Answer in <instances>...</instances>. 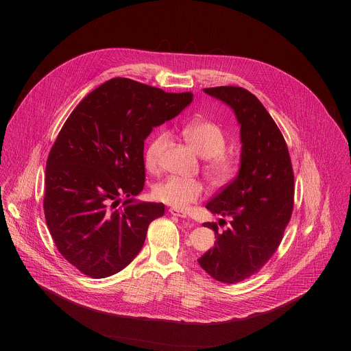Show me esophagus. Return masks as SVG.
<instances>
[{
  "instance_id": "1",
  "label": "esophagus",
  "mask_w": 351,
  "mask_h": 351,
  "mask_svg": "<svg viewBox=\"0 0 351 351\" xmlns=\"http://www.w3.org/2000/svg\"><path fill=\"white\" fill-rule=\"evenodd\" d=\"M169 214L173 215V217H179V218H186L187 217V214L183 210H179V208H169Z\"/></svg>"
}]
</instances>
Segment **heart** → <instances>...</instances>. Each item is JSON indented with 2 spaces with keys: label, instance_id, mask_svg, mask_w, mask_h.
Returning <instances> with one entry per match:
<instances>
[{
  "label": "heart",
  "instance_id": "b5f03b06",
  "mask_svg": "<svg viewBox=\"0 0 351 351\" xmlns=\"http://www.w3.org/2000/svg\"><path fill=\"white\" fill-rule=\"evenodd\" d=\"M183 134L198 156L208 158L204 171L214 186H225L236 178L239 169L237 162L234 158L223 154L226 138L217 123L211 121H191L184 126ZM168 141L169 133L161 130L148 144L144 156L148 171H157L160 154ZM203 193V183L194 179L168 178L154 187V197L158 202L173 208H186L189 204L197 202Z\"/></svg>",
  "mask_w": 351,
  "mask_h": 351
}]
</instances>
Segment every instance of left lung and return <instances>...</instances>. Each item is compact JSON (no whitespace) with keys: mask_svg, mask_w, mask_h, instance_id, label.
I'll return each instance as SVG.
<instances>
[{"mask_svg":"<svg viewBox=\"0 0 351 351\" xmlns=\"http://www.w3.org/2000/svg\"><path fill=\"white\" fill-rule=\"evenodd\" d=\"M233 112L240 126V167L206 208L230 217V225L214 229V248L197 261L208 275L236 283L256 274L276 252L293 211L294 176L286 141L260 99L243 87L204 88ZM225 222L223 219H219Z\"/></svg>","mask_w":351,"mask_h":351,"instance_id":"1","label":"left lung"}]
</instances>
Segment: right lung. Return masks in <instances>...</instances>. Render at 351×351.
<instances>
[{
	"label": "right lung",
	"mask_w": 351,
	"mask_h": 351,
	"mask_svg": "<svg viewBox=\"0 0 351 351\" xmlns=\"http://www.w3.org/2000/svg\"><path fill=\"white\" fill-rule=\"evenodd\" d=\"M191 99L115 77L64 123L47 160L44 214L58 252L84 275L122 271L140 253L149 222L164 215V204L134 198L144 187V140Z\"/></svg>",
	"instance_id": "1"
}]
</instances>
